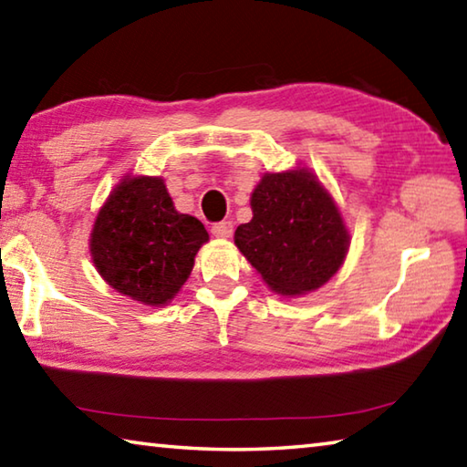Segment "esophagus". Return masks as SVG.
Listing matches in <instances>:
<instances>
[{
	"mask_svg": "<svg viewBox=\"0 0 467 467\" xmlns=\"http://www.w3.org/2000/svg\"><path fill=\"white\" fill-rule=\"evenodd\" d=\"M233 231H234L233 220H223V223L212 224V234L218 236V239H228V236H233Z\"/></svg>",
	"mask_w": 467,
	"mask_h": 467,
	"instance_id": "34e87169",
	"label": "esophagus"
}]
</instances>
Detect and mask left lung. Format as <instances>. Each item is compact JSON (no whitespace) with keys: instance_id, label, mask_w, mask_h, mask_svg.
<instances>
[{"instance_id":"1","label":"left lung","mask_w":467,"mask_h":467,"mask_svg":"<svg viewBox=\"0 0 467 467\" xmlns=\"http://www.w3.org/2000/svg\"><path fill=\"white\" fill-rule=\"evenodd\" d=\"M251 210L234 244L274 292H315L341 269L351 236L333 196L306 167L263 175Z\"/></svg>"}]
</instances>
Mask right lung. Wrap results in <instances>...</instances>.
Segmentation results:
<instances>
[{"instance_id": "right-lung-1", "label": "right lung", "mask_w": 467, "mask_h": 467, "mask_svg": "<svg viewBox=\"0 0 467 467\" xmlns=\"http://www.w3.org/2000/svg\"><path fill=\"white\" fill-rule=\"evenodd\" d=\"M208 241L198 218L173 206L161 177H124L99 208L89 251L98 274L129 298L165 306Z\"/></svg>"}]
</instances>
